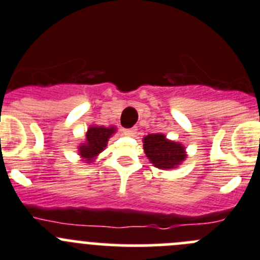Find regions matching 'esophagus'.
<instances>
[{
  "instance_id": "esophagus-1",
  "label": "esophagus",
  "mask_w": 260,
  "mask_h": 260,
  "mask_svg": "<svg viewBox=\"0 0 260 260\" xmlns=\"http://www.w3.org/2000/svg\"><path fill=\"white\" fill-rule=\"evenodd\" d=\"M136 132H137V129H136V128H129V129H123V133H124L125 136H128V137H135Z\"/></svg>"
}]
</instances>
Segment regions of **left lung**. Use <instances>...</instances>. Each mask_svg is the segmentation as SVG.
I'll return each instance as SVG.
<instances>
[{
  "mask_svg": "<svg viewBox=\"0 0 260 260\" xmlns=\"http://www.w3.org/2000/svg\"><path fill=\"white\" fill-rule=\"evenodd\" d=\"M147 159L159 169H174L187 157L186 147L181 142L172 141L163 133H151L142 138Z\"/></svg>",
  "mask_w": 260,
  "mask_h": 260,
  "instance_id": "8db88e82",
  "label": "left lung"
}]
</instances>
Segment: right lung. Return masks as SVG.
Returning a JSON list of instances; mask_svg holds the SVG:
<instances>
[{
  "label": "right lung",
  "mask_w": 260,
  "mask_h": 260,
  "mask_svg": "<svg viewBox=\"0 0 260 260\" xmlns=\"http://www.w3.org/2000/svg\"><path fill=\"white\" fill-rule=\"evenodd\" d=\"M116 132V127H104V125H94L87 129L86 140L78 146V155L82 161L87 164L93 163L96 157L108 146L109 138Z\"/></svg>",
  "instance_id": "add662e5"
}]
</instances>
